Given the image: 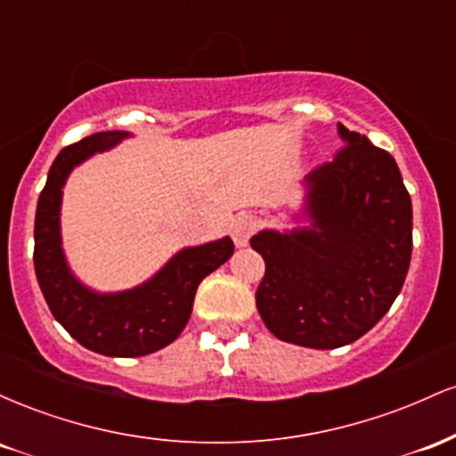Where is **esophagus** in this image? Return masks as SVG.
<instances>
[{"label":"esophagus","mask_w":456,"mask_h":456,"mask_svg":"<svg viewBox=\"0 0 456 456\" xmlns=\"http://www.w3.org/2000/svg\"><path fill=\"white\" fill-rule=\"evenodd\" d=\"M257 227H259V221L253 216V214H246V212L238 214L232 223V238L235 246L248 244L250 235L257 232Z\"/></svg>","instance_id":"1"}]
</instances>
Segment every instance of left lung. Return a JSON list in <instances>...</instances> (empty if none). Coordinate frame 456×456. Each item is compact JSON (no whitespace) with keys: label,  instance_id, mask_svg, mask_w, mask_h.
<instances>
[{"label":"left lung","instance_id":"1","mask_svg":"<svg viewBox=\"0 0 456 456\" xmlns=\"http://www.w3.org/2000/svg\"><path fill=\"white\" fill-rule=\"evenodd\" d=\"M334 159L306 177L313 227L261 232L255 302L276 338L337 349L369 332L399 296L411 259V199L396 162L338 124Z\"/></svg>","mask_w":456,"mask_h":456}]
</instances>
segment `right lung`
<instances>
[{
  "instance_id": "1",
  "label": "right lung",
  "mask_w": 456,
  "mask_h": 456,
  "mask_svg": "<svg viewBox=\"0 0 456 456\" xmlns=\"http://www.w3.org/2000/svg\"><path fill=\"white\" fill-rule=\"evenodd\" d=\"M128 133H96L57 154L40 192L34 224V268L57 322L83 347L137 358L174 343L191 317L199 282L233 255L232 238L184 248L154 279L122 294H96L68 270L60 238L61 188L78 162L113 148Z\"/></svg>"
}]
</instances>
